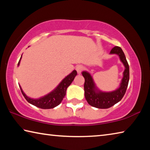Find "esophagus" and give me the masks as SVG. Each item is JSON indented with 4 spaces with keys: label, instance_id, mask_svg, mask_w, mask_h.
<instances>
[{
    "label": "esophagus",
    "instance_id": "esophagus-1",
    "mask_svg": "<svg viewBox=\"0 0 150 150\" xmlns=\"http://www.w3.org/2000/svg\"><path fill=\"white\" fill-rule=\"evenodd\" d=\"M75 69H76V71H77L79 74H80L81 71H82L83 69H84V67H83L82 65H78L76 66Z\"/></svg>",
    "mask_w": 150,
    "mask_h": 150
}]
</instances>
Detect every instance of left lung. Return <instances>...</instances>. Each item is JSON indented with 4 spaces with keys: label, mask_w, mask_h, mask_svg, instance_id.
<instances>
[{
    "label": "left lung",
    "mask_w": 150,
    "mask_h": 150,
    "mask_svg": "<svg viewBox=\"0 0 150 150\" xmlns=\"http://www.w3.org/2000/svg\"><path fill=\"white\" fill-rule=\"evenodd\" d=\"M110 54H117L125 67L120 87L112 92H102L97 89L93 79L92 76L87 71H83L85 78V96L87 103L91 106L97 108H108L118 103L123 98L128 87L130 72L129 65L122 50L118 46L114 47L111 50Z\"/></svg>",
    "instance_id": "8db88e82"
}]
</instances>
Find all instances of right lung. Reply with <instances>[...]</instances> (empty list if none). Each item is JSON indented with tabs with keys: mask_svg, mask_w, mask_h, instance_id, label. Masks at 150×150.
Instances as JSON below:
<instances>
[{
	"mask_svg": "<svg viewBox=\"0 0 150 150\" xmlns=\"http://www.w3.org/2000/svg\"><path fill=\"white\" fill-rule=\"evenodd\" d=\"M21 58L22 56L20 57L18 65H19L20 64ZM77 74V71L75 70H73L69 75H68L67 77L63 79L62 82L59 83V85L54 91L45 96H43V97L38 98V99H34V98H31L27 96L26 94L24 93V91H22L20 85H19V87L22 95L29 103L42 109L53 108L59 105L62 103L63 98L65 97L66 95V91H67V87L71 84Z\"/></svg>",
	"mask_w": 150,
	"mask_h": 150,
	"instance_id": "right-lung-1",
	"label": "right lung"
}]
</instances>
